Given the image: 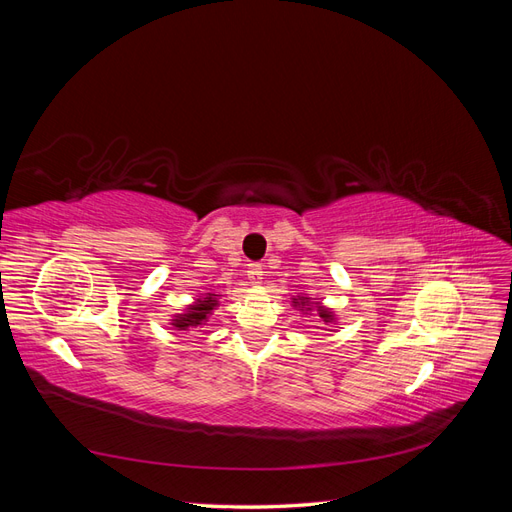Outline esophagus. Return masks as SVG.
Listing matches in <instances>:
<instances>
[{"label": "esophagus", "mask_w": 512, "mask_h": 512, "mask_svg": "<svg viewBox=\"0 0 512 512\" xmlns=\"http://www.w3.org/2000/svg\"><path fill=\"white\" fill-rule=\"evenodd\" d=\"M262 273L265 271H262L260 262H250V265H247V277H250L254 284H258L262 280Z\"/></svg>", "instance_id": "34e87169"}]
</instances>
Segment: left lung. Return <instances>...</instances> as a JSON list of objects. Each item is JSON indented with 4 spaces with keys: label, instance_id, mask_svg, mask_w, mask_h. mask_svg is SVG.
<instances>
[{
    "label": "left lung",
    "instance_id": "obj_1",
    "mask_svg": "<svg viewBox=\"0 0 512 512\" xmlns=\"http://www.w3.org/2000/svg\"><path fill=\"white\" fill-rule=\"evenodd\" d=\"M294 303H299V305H309L307 303V297H299V299H294ZM318 305V303H316ZM307 309V312H309V309H312V307H305ZM318 316L324 320V324H327V322H331L333 320V314L329 312V309H324V307H318Z\"/></svg>",
    "mask_w": 512,
    "mask_h": 512
}]
</instances>
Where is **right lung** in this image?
Returning a JSON list of instances; mask_svg holds the SVG:
<instances>
[{
  "label": "right lung",
  "instance_id": "right-lung-1",
  "mask_svg": "<svg viewBox=\"0 0 512 512\" xmlns=\"http://www.w3.org/2000/svg\"><path fill=\"white\" fill-rule=\"evenodd\" d=\"M218 297L220 294H207L203 299H196V303L188 307V312L177 314L173 318V327H177V331H188V329L200 327V324H205L213 309L220 305Z\"/></svg>",
  "mask_w": 512,
  "mask_h": 512
}]
</instances>
